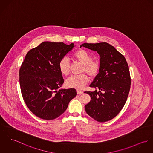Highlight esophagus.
<instances>
[{"label": "esophagus", "mask_w": 153, "mask_h": 153, "mask_svg": "<svg viewBox=\"0 0 153 153\" xmlns=\"http://www.w3.org/2000/svg\"><path fill=\"white\" fill-rule=\"evenodd\" d=\"M83 93V92L82 91L79 90V89H78V90H77V94H82Z\"/></svg>", "instance_id": "esophagus-1"}]
</instances>
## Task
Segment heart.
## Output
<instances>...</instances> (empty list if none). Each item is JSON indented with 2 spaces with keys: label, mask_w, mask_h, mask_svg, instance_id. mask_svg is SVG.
Wrapping results in <instances>:
<instances>
[{
  "label": "heart",
  "mask_w": 153,
  "mask_h": 153,
  "mask_svg": "<svg viewBox=\"0 0 153 153\" xmlns=\"http://www.w3.org/2000/svg\"><path fill=\"white\" fill-rule=\"evenodd\" d=\"M72 58L83 65L81 72H86L90 77L94 78L97 76L100 64L97 60H93L92 56L86 50L79 49L72 54ZM59 70L61 73L67 76L70 73V63L67 58H62L59 62ZM88 77L86 75L82 74L79 75H72L65 82L68 88L76 89H82L88 82Z\"/></svg>",
  "instance_id": "heart-1"
}]
</instances>
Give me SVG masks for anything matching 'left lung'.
<instances>
[{
  "mask_svg": "<svg viewBox=\"0 0 153 153\" xmlns=\"http://www.w3.org/2000/svg\"><path fill=\"white\" fill-rule=\"evenodd\" d=\"M81 47L97 51L100 56L99 72L89 85L99 92H85L91 97L85 111L97 122L109 121L121 111L128 97L131 85L128 64L125 56L109 43H83Z\"/></svg>",
  "mask_w": 153,
  "mask_h": 153,
  "instance_id": "left-lung-1",
  "label": "left lung"
}]
</instances>
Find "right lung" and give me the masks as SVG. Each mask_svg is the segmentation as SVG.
Returning <instances> with one entry per match:
<instances>
[{
    "instance_id": "add662e5",
    "label": "right lung",
    "mask_w": 153,
    "mask_h": 153,
    "mask_svg": "<svg viewBox=\"0 0 153 153\" xmlns=\"http://www.w3.org/2000/svg\"><path fill=\"white\" fill-rule=\"evenodd\" d=\"M74 47L62 42H44L30 50L19 70V82L25 103L34 115L53 120L67 109L75 97V89H59L64 82L59 62Z\"/></svg>"
}]
</instances>
